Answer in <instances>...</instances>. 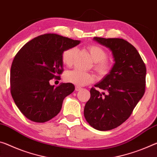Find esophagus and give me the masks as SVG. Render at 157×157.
<instances>
[{"instance_id":"1","label":"esophagus","mask_w":157,"mask_h":157,"mask_svg":"<svg viewBox=\"0 0 157 157\" xmlns=\"http://www.w3.org/2000/svg\"><path fill=\"white\" fill-rule=\"evenodd\" d=\"M81 89H82V87H80V86H75V91H76L81 90Z\"/></svg>"}]
</instances>
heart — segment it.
<instances>
[{
  "mask_svg": "<svg viewBox=\"0 0 157 157\" xmlns=\"http://www.w3.org/2000/svg\"><path fill=\"white\" fill-rule=\"evenodd\" d=\"M88 50L92 59L94 61V68L100 75H105L110 71L112 64L111 62L106 59L107 52L103 47L91 44L89 46ZM75 47H69L64 49L61 54V61L66 66H71L73 64V57L76 53ZM64 79L68 82L78 86H83L93 82L94 75L90 73H86L79 70L74 69L66 72Z\"/></svg>",
  "mask_w": 157,
  "mask_h": 157,
  "instance_id": "obj_1",
  "label": "heart"
}]
</instances>
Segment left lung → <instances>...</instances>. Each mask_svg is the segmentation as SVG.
I'll use <instances>...</instances> for the list:
<instances>
[{"mask_svg":"<svg viewBox=\"0 0 157 157\" xmlns=\"http://www.w3.org/2000/svg\"><path fill=\"white\" fill-rule=\"evenodd\" d=\"M94 39L112 51L114 63L110 73L90 90L84 115L89 125L98 131L120 126L132 114L145 91L146 66L132 44L121 38Z\"/></svg>","mask_w":157,"mask_h":157,"instance_id":"1","label":"left lung"}]
</instances>
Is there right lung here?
Listing matches in <instances>:
<instances>
[{
	"instance_id": "1",
	"label": "right lung",
	"mask_w": 157,
	"mask_h": 157,
	"mask_svg": "<svg viewBox=\"0 0 157 157\" xmlns=\"http://www.w3.org/2000/svg\"><path fill=\"white\" fill-rule=\"evenodd\" d=\"M79 40L55 33L41 35L21 47L10 71V92L21 113L31 121L44 123L60 112L65 97L75 90L72 83L54 87L49 80L63 73L61 54Z\"/></svg>"
}]
</instances>
